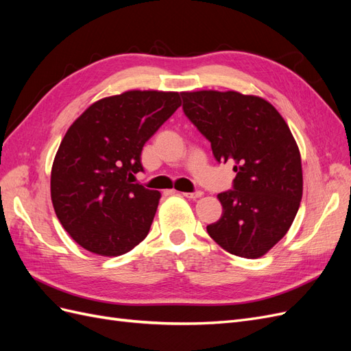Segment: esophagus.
Segmentation results:
<instances>
[{
    "label": "esophagus",
    "mask_w": 351,
    "mask_h": 351,
    "mask_svg": "<svg viewBox=\"0 0 351 351\" xmlns=\"http://www.w3.org/2000/svg\"><path fill=\"white\" fill-rule=\"evenodd\" d=\"M184 197H187V199H197V197H200L202 195H204V192H200V190H196V192H190V193H182Z\"/></svg>",
    "instance_id": "34e87169"
}]
</instances>
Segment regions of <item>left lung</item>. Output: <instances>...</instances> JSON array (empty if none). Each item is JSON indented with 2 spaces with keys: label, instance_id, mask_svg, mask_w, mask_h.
<instances>
[{
  "label": "left lung",
  "instance_id": "1",
  "mask_svg": "<svg viewBox=\"0 0 351 351\" xmlns=\"http://www.w3.org/2000/svg\"><path fill=\"white\" fill-rule=\"evenodd\" d=\"M182 98L217 161L234 164L232 189L218 195L222 215L208 234L231 254L259 258L285 236L300 206L302 159L289 125L252 95L199 90Z\"/></svg>",
  "mask_w": 351,
  "mask_h": 351
}]
</instances>
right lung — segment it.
Listing matches in <instances>:
<instances>
[{"label":"right lung","mask_w":351,"mask_h":351,"mask_svg":"<svg viewBox=\"0 0 351 351\" xmlns=\"http://www.w3.org/2000/svg\"><path fill=\"white\" fill-rule=\"evenodd\" d=\"M182 105L177 92L129 90L104 98L74 121L51 171L61 226L86 250L119 256L149 232L161 195L134 182L145 143Z\"/></svg>","instance_id":"obj_1"}]
</instances>
